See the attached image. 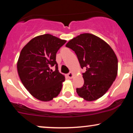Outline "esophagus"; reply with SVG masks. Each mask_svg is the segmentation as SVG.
Returning a JSON list of instances; mask_svg holds the SVG:
<instances>
[{"mask_svg": "<svg viewBox=\"0 0 133 133\" xmlns=\"http://www.w3.org/2000/svg\"><path fill=\"white\" fill-rule=\"evenodd\" d=\"M68 77L69 78V79H72V78L73 77V74L72 72H69L68 74Z\"/></svg>", "mask_w": 133, "mask_h": 133, "instance_id": "34e87169", "label": "esophagus"}]
</instances>
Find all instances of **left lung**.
<instances>
[{"label": "left lung", "mask_w": 133, "mask_h": 133, "mask_svg": "<svg viewBox=\"0 0 133 133\" xmlns=\"http://www.w3.org/2000/svg\"><path fill=\"white\" fill-rule=\"evenodd\" d=\"M75 52L84 84L77 88V94L87 101H94L108 91L117 76L118 59L111 48L101 38L90 33L74 38L65 45Z\"/></svg>", "instance_id": "left-lung-1"}]
</instances>
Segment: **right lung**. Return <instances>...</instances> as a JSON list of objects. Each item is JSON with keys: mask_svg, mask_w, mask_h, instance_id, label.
<instances>
[{"mask_svg": "<svg viewBox=\"0 0 133 133\" xmlns=\"http://www.w3.org/2000/svg\"><path fill=\"white\" fill-rule=\"evenodd\" d=\"M66 41L49 34L36 36L21 51L17 70L22 84L35 98L43 102L59 95L65 77L56 61L57 51ZM55 66V71L50 69Z\"/></svg>", "mask_w": 133, "mask_h": 133, "instance_id": "add662e5", "label": "right lung"}]
</instances>
